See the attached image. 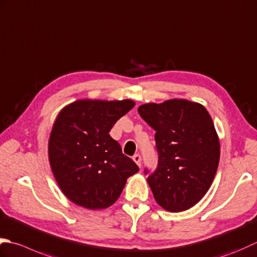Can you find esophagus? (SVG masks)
Masks as SVG:
<instances>
[{
	"label": "esophagus",
	"mask_w": 257,
	"mask_h": 257,
	"mask_svg": "<svg viewBox=\"0 0 257 257\" xmlns=\"http://www.w3.org/2000/svg\"><path fill=\"white\" fill-rule=\"evenodd\" d=\"M133 159H134V162L139 166V167H140V166H142V156H140L139 154H136V155H134Z\"/></svg>",
	"instance_id": "34e87169"
}]
</instances>
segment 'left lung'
Listing matches in <instances>:
<instances>
[{
  "mask_svg": "<svg viewBox=\"0 0 257 257\" xmlns=\"http://www.w3.org/2000/svg\"><path fill=\"white\" fill-rule=\"evenodd\" d=\"M138 112L156 132L158 166L147 178L156 202L169 212L189 209L217 172L220 146L212 117L203 104L185 99L142 104Z\"/></svg>",
  "mask_w": 257,
  "mask_h": 257,
  "instance_id": "obj_1",
  "label": "left lung"
}]
</instances>
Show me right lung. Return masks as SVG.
<instances>
[{"label":"right lung","mask_w":257,"mask_h":257,"mask_svg":"<svg viewBox=\"0 0 257 257\" xmlns=\"http://www.w3.org/2000/svg\"><path fill=\"white\" fill-rule=\"evenodd\" d=\"M134 107L129 99H82L59 112L50 134L49 162L60 189L72 203L88 209L107 208L139 170L109 135Z\"/></svg>","instance_id":"obj_1"}]
</instances>
